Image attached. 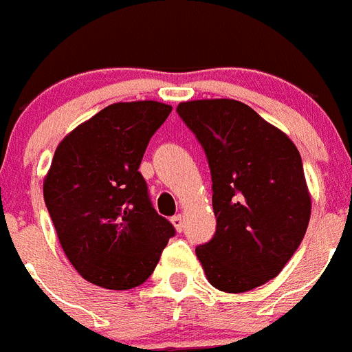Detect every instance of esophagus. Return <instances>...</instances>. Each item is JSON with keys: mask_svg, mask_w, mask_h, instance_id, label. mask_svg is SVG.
<instances>
[{"mask_svg": "<svg viewBox=\"0 0 352 352\" xmlns=\"http://www.w3.org/2000/svg\"><path fill=\"white\" fill-rule=\"evenodd\" d=\"M171 223H173V227H175L177 231L181 232L182 229H184V217H182V214H175V217L171 218Z\"/></svg>", "mask_w": 352, "mask_h": 352, "instance_id": "esophagus-1", "label": "esophagus"}]
</instances>
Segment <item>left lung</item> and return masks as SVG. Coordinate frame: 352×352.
Returning <instances> with one entry per match:
<instances>
[{"label": "left lung", "mask_w": 352, "mask_h": 352, "mask_svg": "<svg viewBox=\"0 0 352 352\" xmlns=\"http://www.w3.org/2000/svg\"><path fill=\"white\" fill-rule=\"evenodd\" d=\"M177 112L211 170L217 232L197 258L218 290H254L285 268L308 229L311 199L299 150L236 100L182 102Z\"/></svg>", "instance_id": "1"}]
</instances>
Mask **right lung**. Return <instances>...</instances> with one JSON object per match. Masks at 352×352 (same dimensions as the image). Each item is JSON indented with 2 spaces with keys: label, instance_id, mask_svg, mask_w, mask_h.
Returning <instances> with one entry per match:
<instances>
[{
  "label": "right lung",
  "instance_id": "right-lung-1",
  "mask_svg": "<svg viewBox=\"0 0 352 352\" xmlns=\"http://www.w3.org/2000/svg\"><path fill=\"white\" fill-rule=\"evenodd\" d=\"M170 112L152 100L112 103L55 150L44 202L62 250L85 281L109 290L143 285L175 234L140 173L150 138Z\"/></svg>",
  "mask_w": 352,
  "mask_h": 352
}]
</instances>
